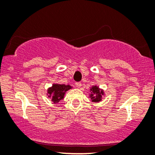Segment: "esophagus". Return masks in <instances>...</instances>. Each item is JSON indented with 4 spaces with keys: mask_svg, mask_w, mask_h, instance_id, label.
I'll list each match as a JSON object with an SVG mask.
<instances>
[{
    "mask_svg": "<svg viewBox=\"0 0 155 155\" xmlns=\"http://www.w3.org/2000/svg\"><path fill=\"white\" fill-rule=\"evenodd\" d=\"M75 85H76V87H77V88H80V87H81V82H80V81L76 82Z\"/></svg>",
    "mask_w": 155,
    "mask_h": 155,
    "instance_id": "obj_1",
    "label": "esophagus"
}]
</instances>
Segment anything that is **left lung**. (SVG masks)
<instances>
[{
    "mask_svg": "<svg viewBox=\"0 0 155 155\" xmlns=\"http://www.w3.org/2000/svg\"><path fill=\"white\" fill-rule=\"evenodd\" d=\"M91 95H90V97H91V101L93 102H99L101 100V96L104 94V92L102 90L99 89L98 87H92L91 89Z\"/></svg>",
    "mask_w": 155,
    "mask_h": 155,
    "instance_id": "obj_1",
    "label": "left lung"
}]
</instances>
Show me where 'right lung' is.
Instances as JSON below:
<instances>
[{"label":"right lung","mask_w":155,"mask_h":155,"mask_svg":"<svg viewBox=\"0 0 155 155\" xmlns=\"http://www.w3.org/2000/svg\"><path fill=\"white\" fill-rule=\"evenodd\" d=\"M71 89L70 85L65 84H54L52 87L48 89V97L51 98L53 102L56 104L64 99L66 91Z\"/></svg>","instance_id":"obj_1"}]
</instances>
